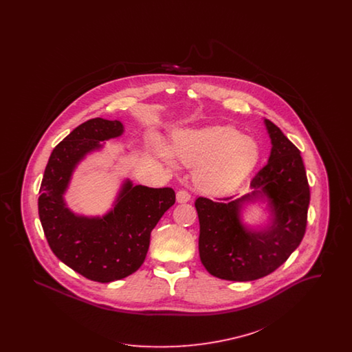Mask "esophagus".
<instances>
[{
  "label": "esophagus",
  "mask_w": 352,
  "mask_h": 352,
  "mask_svg": "<svg viewBox=\"0 0 352 352\" xmlns=\"http://www.w3.org/2000/svg\"><path fill=\"white\" fill-rule=\"evenodd\" d=\"M190 198H191V195H190V192L187 191V190H179L178 192H177V201H179V203H186V201H190Z\"/></svg>",
  "instance_id": "esophagus-1"
}]
</instances>
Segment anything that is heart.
Returning <instances> with one entry per match:
<instances>
[{"mask_svg":"<svg viewBox=\"0 0 352 352\" xmlns=\"http://www.w3.org/2000/svg\"><path fill=\"white\" fill-rule=\"evenodd\" d=\"M173 154L187 166H197L195 184L211 194H224L241 184L260 161L258 144L234 126L219 125L174 134ZM160 155L174 165L166 149Z\"/></svg>","mask_w":352,"mask_h":352,"instance_id":"1","label":"heart"}]
</instances>
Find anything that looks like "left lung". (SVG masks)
<instances>
[{"label": "left lung", "mask_w": 352, "mask_h": 352, "mask_svg": "<svg viewBox=\"0 0 352 352\" xmlns=\"http://www.w3.org/2000/svg\"><path fill=\"white\" fill-rule=\"evenodd\" d=\"M272 151L268 164L253 177L251 194L195 201L201 234L199 256L207 272L228 281H253L281 267L301 244L307 226L310 187L300 149L283 131L265 120ZM269 199L274 220L267 230L244 228V202Z\"/></svg>", "instance_id": "left-lung-1"}]
</instances>
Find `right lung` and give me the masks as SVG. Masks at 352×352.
Masks as SVG:
<instances>
[{
    "label": "right lung",
    "mask_w": 352,
    "mask_h": 352,
    "mask_svg": "<svg viewBox=\"0 0 352 352\" xmlns=\"http://www.w3.org/2000/svg\"><path fill=\"white\" fill-rule=\"evenodd\" d=\"M122 124L91 118L51 153L39 188L38 212L51 251L88 280L111 283L128 277L146 257L151 230L175 203L170 187L151 188L126 181L113 210L102 218L71 212L63 201L72 170L100 141L122 134Z\"/></svg>",
    "instance_id": "obj_1"
}]
</instances>
